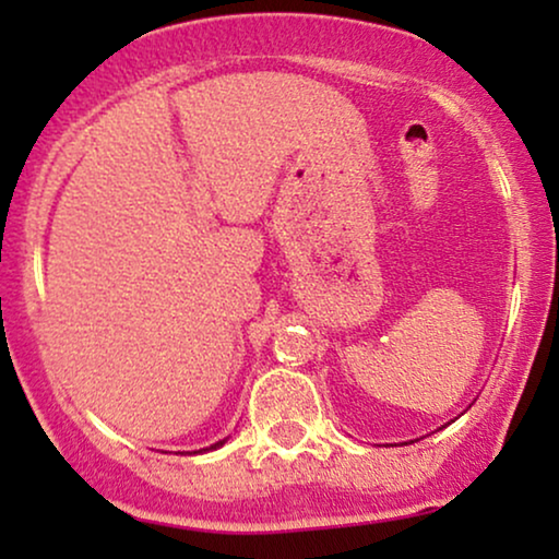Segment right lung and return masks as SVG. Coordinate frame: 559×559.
<instances>
[{"label":"right lung","instance_id":"1","mask_svg":"<svg viewBox=\"0 0 559 559\" xmlns=\"http://www.w3.org/2000/svg\"><path fill=\"white\" fill-rule=\"evenodd\" d=\"M224 442H226V440H218V442H216V445H211V448H203V450H195V453H205V450H216V448H221V445H224Z\"/></svg>","mask_w":559,"mask_h":559}]
</instances>
